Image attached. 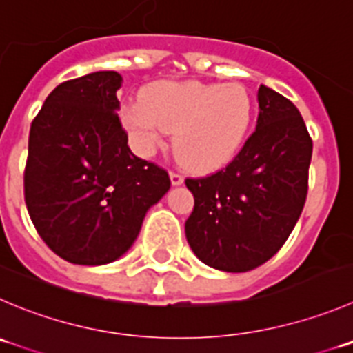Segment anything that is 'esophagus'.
Here are the masks:
<instances>
[{
  "instance_id": "obj_1",
  "label": "esophagus",
  "mask_w": 353,
  "mask_h": 353,
  "mask_svg": "<svg viewBox=\"0 0 353 353\" xmlns=\"http://www.w3.org/2000/svg\"><path fill=\"white\" fill-rule=\"evenodd\" d=\"M170 180H171V185H182L183 174L179 173V171H170Z\"/></svg>"
}]
</instances>
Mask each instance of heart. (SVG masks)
Returning <instances> with one entry per match:
<instances>
[{
    "instance_id": "b5f03b06",
    "label": "heart",
    "mask_w": 353,
    "mask_h": 353,
    "mask_svg": "<svg viewBox=\"0 0 353 353\" xmlns=\"http://www.w3.org/2000/svg\"><path fill=\"white\" fill-rule=\"evenodd\" d=\"M256 105L239 83L159 81L143 99L119 107V119L140 156H152L174 132L180 159L197 171L229 164L253 130Z\"/></svg>"
}]
</instances>
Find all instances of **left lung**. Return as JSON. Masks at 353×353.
I'll return each mask as SVG.
<instances>
[{"mask_svg": "<svg viewBox=\"0 0 353 353\" xmlns=\"http://www.w3.org/2000/svg\"><path fill=\"white\" fill-rule=\"evenodd\" d=\"M256 130L223 170L187 179L185 236L203 263L248 272L283 248L305 206L312 139L300 110L260 85Z\"/></svg>", "mask_w": 353, "mask_h": 353, "instance_id": "1", "label": "left lung"}]
</instances>
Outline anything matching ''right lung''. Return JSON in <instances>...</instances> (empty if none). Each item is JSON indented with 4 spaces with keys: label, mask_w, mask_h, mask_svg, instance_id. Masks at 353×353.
Returning <instances> with one entry per match:
<instances>
[{
    "label": "right lung",
    "mask_w": 353,
    "mask_h": 353,
    "mask_svg": "<svg viewBox=\"0 0 353 353\" xmlns=\"http://www.w3.org/2000/svg\"><path fill=\"white\" fill-rule=\"evenodd\" d=\"M121 83L114 70L60 83L31 124L23 197L46 246L70 263L126 253L171 185L166 170L130 150L116 114Z\"/></svg>",
    "instance_id": "add662e5"
}]
</instances>
